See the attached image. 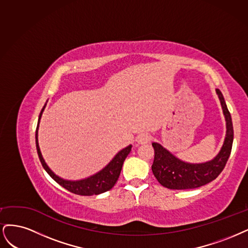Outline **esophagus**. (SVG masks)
I'll return each mask as SVG.
<instances>
[{
  "label": "esophagus",
  "mask_w": 248,
  "mask_h": 248,
  "mask_svg": "<svg viewBox=\"0 0 248 248\" xmlns=\"http://www.w3.org/2000/svg\"><path fill=\"white\" fill-rule=\"evenodd\" d=\"M136 141H137L138 144H145V143H148L150 141V136L148 134H141L138 136Z\"/></svg>",
  "instance_id": "34e87169"
}]
</instances>
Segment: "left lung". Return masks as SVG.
I'll list each match as a JSON object with an SVG mask.
<instances>
[{
    "label": "left lung",
    "instance_id": "obj_1",
    "mask_svg": "<svg viewBox=\"0 0 248 248\" xmlns=\"http://www.w3.org/2000/svg\"><path fill=\"white\" fill-rule=\"evenodd\" d=\"M226 119V137L219 153L205 163L193 164L181 161L159 143L154 142L155 159L153 173L161 185L170 189H190L207 185L217 178L225 168L233 145L234 130L227 104L219 90H215Z\"/></svg>",
    "mask_w": 248,
    "mask_h": 248
}]
</instances>
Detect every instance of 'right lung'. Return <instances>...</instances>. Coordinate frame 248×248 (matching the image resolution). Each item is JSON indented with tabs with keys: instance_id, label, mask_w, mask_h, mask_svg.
<instances>
[{
	"instance_id": "obj_1",
	"label": "right lung",
	"mask_w": 248,
	"mask_h": 248,
	"mask_svg": "<svg viewBox=\"0 0 248 248\" xmlns=\"http://www.w3.org/2000/svg\"><path fill=\"white\" fill-rule=\"evenodd\" d=\"M46 107V104L43 106L41 112L39 114L38 118V124H37V130H36V147H37V153L40 158V162H41L43 168L45 171L50 175V177L57 181L60 186L62 187H65L69 191L76 195H80V196H93V195H100L105 193V191L109 190L114 186L116 183L119 175H121L122 168L124 165V162L125 157L129 155L132 149V145L130 144L129 146H126L125 148L122 149L121 151L115 155V156L111 159L110 163L105 166V168H103L101 171L98 173H95L92 176L83 178L80 180H67L63 179L60 176H58L50 168L47 166L45 163L44 158L42 156L41 150H40L39 147V142H38V130H39V124H40V119H41L43 111Z\"/></svg>"
}]
</instances>
